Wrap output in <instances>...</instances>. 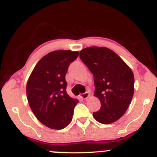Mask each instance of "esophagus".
<instances>
[{
  "label": "esophagus",
  "mask_w": 157,
  "mask_h": 157,
  "mask_svg": "<svg viewBox=\"0 0 157 157\" xmlns=\"http://www.w3.org/2000/svg\"><path fill=\"white\" fill-rule=\"evenodd\" d=\"M80 97L82 99H83V100H87V99L89 98V92H86V93H83V94H81Z\"/></svg>",
  "instance_id": "1"
}]
</instances>
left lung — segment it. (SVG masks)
Segmentation results:
<instances>
[{"label":"left lung","instance_id":"1","mask_svg":"<svg viewBox=\"0 0 157 157\" xmlns=\"http://www.w3.org/2000/svg\"><path fill=\"white\" fill-rule=\"evenodd\" d=\"M81 60L93 74L94 96L101 108L93 117L102 124L120 119L131 104L134 91L132 71L114 52L106 47L91 46L80 52Z\"/></svg>","mask_w":157,"mask_h":157}]
</instances>
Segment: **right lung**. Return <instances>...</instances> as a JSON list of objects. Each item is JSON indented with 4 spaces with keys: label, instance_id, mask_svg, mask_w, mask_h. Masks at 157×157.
Listing matches in <instances>:
<instances>
[{
    "label": "right lung",
    "instance_id": "add662e5",
    "mask_svg": "<svg viewBox=\"0 0 157 157\" xmlns=\"http://www.w3.org/2000/svg\"><path fill=\"white\" fill-rule=\"evenodd\" d=\"M78 55V52L69 50L50 52L39 60L27 81V100L32 112L49 128L60 130L72 120L79 101L66 93L65 76Z\"/></svg>",
    "mask_w": 157,
    "mask_h": 157
}]
</instances>
